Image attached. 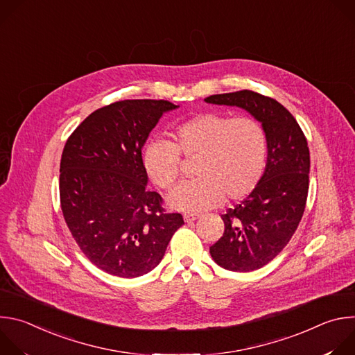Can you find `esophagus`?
<instances>
[{"label":"esophagus","instance_id":"34e87169","mask_svg":"<svg viewBox=\"0 0 355 355\" xmlns=\"http://www.w3.org/2000/svg\"><path fill=\"white\" fill-rule=\"evenodd\" d=\"M199 218V215H195V214H184V220L187 223H191L193 220H196Z\"/></svg>","mask_w":355,"mask_h":355}]
</instances>
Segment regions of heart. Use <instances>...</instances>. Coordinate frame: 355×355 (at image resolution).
Returning a JSON list of instances; mask_svg holds the SVG:
<instances>
[{
  "label": "heart",
  "instance_id": "1",
  "mask_svg": "<svg viewBox=\"0 0 355 355\" xmlns=\"http://www.w3.org/2000/svg\"><path fill=\"white\" fill-rule=\"evenodd\" d=\"M170 141H151L143 153L147 175L170 189L181 173V156L198 157V178L175 187L168 204L184 212H204L223 200L250 195L260 184L268 159V139L263 125L250 116L232 118L205 112L177 125Z\"/></svg>",
  "mask_w": 355,
  "mask_h": 355
}]
</instances>
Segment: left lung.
Listing matches in <instances>:
<instances>
[{
  "label": "left lung",
  "instance_id": "8db88e82",
  "mask_svg": "<svg viewBox=\"0 0 355 355\" xmlns=\"http://www.w3.org/2000/svg\"><path fill=\"white\" fill-rule=\"evenodd\" d=\"M205 101L245 110L267 133L266 173L241 204L222 215L225 233L209 248L222 268L254 271L279 254L305 212L311 168L308 140L292 114L274 98L241 89L211 95Z\"/></svg>",
  "mask_w": 355,
  "mask_h": 355
}]
</instances>
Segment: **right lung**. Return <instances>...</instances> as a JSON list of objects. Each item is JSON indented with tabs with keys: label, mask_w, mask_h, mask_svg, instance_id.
Wrapping results in <instances>:
<instances>
[{
	"label": "right lung",
	"mask_w": 355,
	"mask_h": 355,
	"mask_svg": "<svg viewBox=\"0 0 355 355\" xmlns=\"http://www.w3.org/2000/svg\"><path fill=\"white\" fill-rule=\"evenodd\" d=\"M175 108L164 99L118 101L88 115L63 148L64 220L84 256L111 275L136 278L156 268L184 225L147 189L141 159L151 129Z\"/></svg>",
	"instance_id": "right-lung-1"
}]
</instances>
